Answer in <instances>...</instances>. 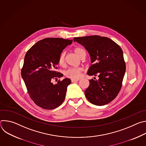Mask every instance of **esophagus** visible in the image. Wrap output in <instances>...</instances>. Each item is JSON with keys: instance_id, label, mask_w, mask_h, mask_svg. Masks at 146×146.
Instances as JSON below:
<instances>
[{"instance_id": "obj_1", "label": "esophagus", "mask_w": 146, "mask_h": 146, "mask_svg": "<svg viewBox=\"0 0 146 146\" xmlns=\"http://www.w3.org/2000/svg\"><path fill=\"white\" fill-rule=\"evenodd\" d=\"M79 80V79H71V81L72 82H76V81H78Z\"/></svg>"}]
</instances>
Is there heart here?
Listing matches in <instances>:
<instances>
[{"mask_svg":"<svg viewBox=\"0 0 146 146\" xmlns=\"http://www.w3.org/2000/svg\"><path fill=\"white\" fill-rule=\"evenodd\" d=\"M75 54L78 56L81 57L82 55V53L84 51L81 48H76L74 50ZM65 52H62L60 54L59 59L58 63L60 66H63L65 64ZM82 72V69L81 68H70L68 69L64 72V75L68 78H73V79H78L80 77L81 73Z\"/></svg>","mask_w":146,"mask_h":146,"instance_id":"1","label":"heart"}]
</instances>
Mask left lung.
Masks as SVG:
<instances>
[{"label":"left lung","mask_w":146,"mask_h":146,"mask_svg":"<svg viewBox=\"0 0 146 146\" xmlns=\"http://www.w3.org/2000/svg\"><path fill=\"white\" fill-rule=\"evenodd\" d=\"M73 40L90 54L92 64L87 74L99 77L90 80V86L85 91L87 99L95 105H107L119 93L125 72L121 48L110 38L96 35L74 37Z\"/></svg>","instance_id":"obj_1"}]
</instances>
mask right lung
<instances>
[{"label":"right lung","instance_id":"obj_1","mask_svg":"<svg viewBox=\"0 0 146 146\" xmlns=\"http://www.w3.org/2000/svg\"><path fill=\"white\" fill-rule=\"evenodd\" d=\"M72 40L62 38H46L33 45L27 52L21 76L28 92L36 105L51 110L59 106L65 99L70 78L58 80L64 75L56 71L59 57Z\"/></svg>","mask_w":146,"mask_h":146}]
</instances>
